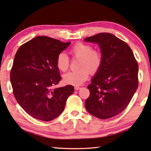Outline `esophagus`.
Segmentation results:
<instances>
[{
  "instance_id": "esophagus-1",
  "label": "esophagus",
  "mask_w": 151,
  "mask_h": 151,
  "mask_svg": "<svg viewBox=\"0 0 151 151\" xmlns=\"http://www.w3.org/2000/svg\"><path fill=\"white\" fill-rule=\"evenodd\" d=\"M75 89L76 91H78V90H80V89H81V87H80V86H75Z\"/></svg>"
}]
</instances>
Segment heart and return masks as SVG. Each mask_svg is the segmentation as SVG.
<instances>
[{
    "label": "heart",
    "instance_id": "1",
    "mask_svg": "<svg viewBox=\"0 0 151 151\" xmlns=\"http://www.w3.org/2000/svg\"><path fill=\"white\" fill-rule=\"evenodd\" d=\"M70 53L74 58H80L78 66L80 69L65 74L63 77L65 83L80 85L88 78L91 73L95 74L100 70L103 64V56L99 51L93 50L91 45L77 42L70 48ZM56 65L63 72L67 70L70 66L67 55L60 52L56 59Z\"/></svg>",
    "mask_w": 151,
    "mask_h": 151
}]
</instances>
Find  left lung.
I'll use <instances>...</instances> for the list:
<instances>
[{
    "instance_id": "1",
    "label": "left lung",
    "mask_w": 151,
    "mask_h": 151,
    "mask_svg": "<svg viewBox=\"0 0 151 151\" xmlns=\"http://www.w3.org/2000/svg\"><path fill=\"white\" fill-rule=\"evenodd\" d=\"M85 41L97 43L103 56L100 70L87 86L86 109L99 119H110L126 109L137 91V61L129 46L111 33H99Z\"/></svg>"
}]
</instances>
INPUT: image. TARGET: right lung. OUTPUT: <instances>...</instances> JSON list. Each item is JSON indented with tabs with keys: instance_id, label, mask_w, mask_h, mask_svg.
Returning a JSON list of instances; mask_svg holds the SVG:
<instances>
[{
	"instance_id": "1",
	"label": "right lung",
	"mask_w": 151,
	"mask_h": 151,
	"mask_svg": "<svg viewBox=\"0 0 151 151\" xmlns=\"http://www.w3.org/2000/svg\"><path fill=\"white\" fill-rule=\"evenodd\" d=\"M70 44L39 36L20 46L14 56L10 74L13 94L35 119L50 121L57 118L74 93L72 85L53 88L61 79L56 59Z\"/></svg>"
}]
</instances>
